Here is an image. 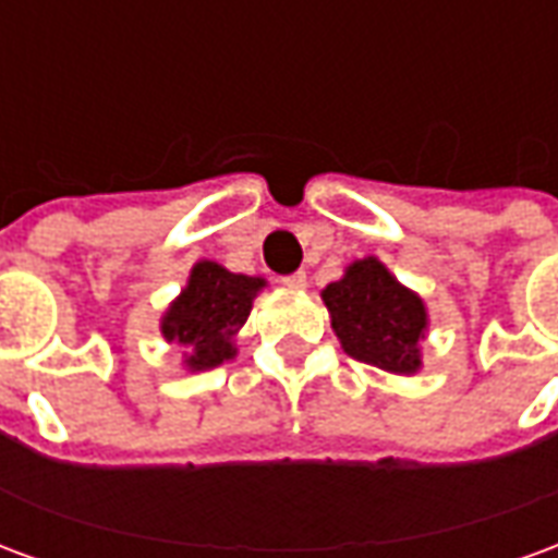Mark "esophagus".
<instances>
[{"mask_svg": "<svg viewBox=\"0 0 558 558\" xmlns=\"http://www.w3.org/2000/svg\"><path fill=\"white\" fill-rule=\"evenodd\" d=\"M280 283H283L287 290H304V287H307V275H304V271H295V275H287Z\"/></svg>", "mask_w": 558, "mask_h": 558, "instance_id": "esophagus-1", "label": "esophagus"}]
</instances>
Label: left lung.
I'll return each mask as SVG.
<instances>
[{
	"mask_svg": "<svg viewBox=\"0 0 558 558\" xmlns=\"http://www.w3.org/2000/svg\"><path fill=\"white\" fill-rule=\"evenodd\" d=\"M319 295L347 355L388 374H418L430 314L418 292L403 287L379 256L350 263L343 278Z\"/></svg>",
	"mask_w": 558,
	"mask_h": 558,
	"instance_id": "1",
	"label": "left lung"
}]
</instances>
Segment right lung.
I'll return each instance as SVG.
<instances>
[{
	"instance_id": "1",
	"label": "right lung",
	"mask_w": 558,
	"mask_h": 558,
	"mask_svg": "<svg viewBox=\"0 0 558 558\" xmlns=\"http://www.w3.org/2000/svg\"><path fill=\"white\" fill-rule=\"evenodd\" d=\"M266 287V278L235 275L215 259L194 263L182 292L160 316V335L182 350V367L187 374L211 371L239 355L235 335Z\"/></svg>"
}]
</instances>
